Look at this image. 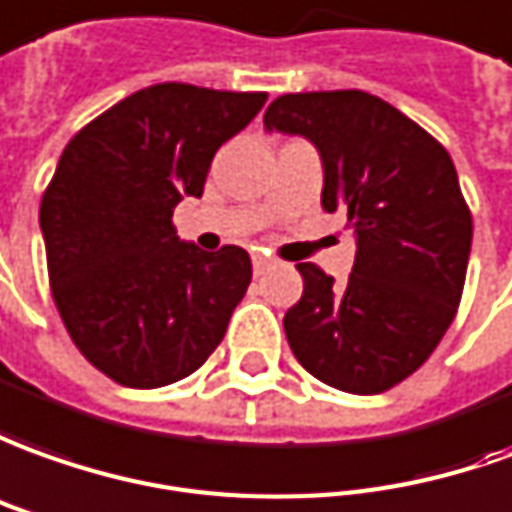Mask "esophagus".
Masks as SVG:
<instances>
[{
    "label": "esophagus",
    "instance_id": "obj_1",
    "mask_svg": "<svg viewBox=\"0 0 512 512\" xmlns=\"http://www.w3.org/2000/svg\"><path fill=\"white\" fill-rule=\"evenodd\" d=\"M270 264H273V259H267L264 253H256V256H253V273H256V276H262Z\"/></svg>",
    "mask_w": 512,
    "mask_h": 512
}]
</instances>
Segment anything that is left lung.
<instances>
[{
  "instance_id": "left-lung-1",
  "label": "left lung",
  "mask_w": 512,
  "mask_h": 512,
  "mask_svg": "<svg viewBox=\"0 0 512 512\" xmlns=\"http://www.w3.org/2000/svg\"><path fill=\"white\" fill-rule=\"evenodd\" d=\"M264 128L298 133L323 158V209L343 211L357 256L345 284L301 262V301L284 315L315 379L373 396L438 348L463 295L474 222L446 147L368 91L284 94Z\"/></svg>"
}]
</instances>
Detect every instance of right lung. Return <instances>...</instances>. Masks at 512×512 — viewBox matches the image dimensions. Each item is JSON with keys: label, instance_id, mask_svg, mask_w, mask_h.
Segmentation results:
<instances>
[{"label": "right lung", "instance_id": "obj_1", "mask_svg": "<svg viewBox=\"0 0 512 512\" xmlns=\"http://www.w3.org/2000/svg\"><path fill=\"white\" fill-rule=\"evenodd\" d=\"M264 102V91L158 83L66 144L41 197L49 287L72 343L116 384L178 382L222 343L250 256L186 245L172 211L203 195L214 153Z\"/></svg>", "mask_w": 512, "mask_h": 512}]
</instances>
